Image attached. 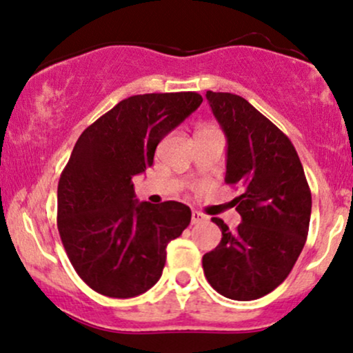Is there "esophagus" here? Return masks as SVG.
<instances>
[{
  "label": "esophagus",
  "mask_w": 353,
  "mask_h": 353,
  "mask_svg": "<svg viewBox=\"0 0 353 353\" xmlns=\"http://www.w3.org/2000/svg\"><path fill=\"white\" fill-rule=\"evenodd\" d=\"M205 219H206V216L203 213H200V211H196V210L192 211V225H198V223L205 221Z\"/></svg>",
  "instance_id": "34e87169"
}]
</instances>
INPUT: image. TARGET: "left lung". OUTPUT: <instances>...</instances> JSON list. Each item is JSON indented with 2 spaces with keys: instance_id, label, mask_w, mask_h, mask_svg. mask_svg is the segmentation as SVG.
<instances>
[{
  "instance_id": "1",
  "label": "left lung",
  "mask_w": 353,
  "mask_h": 353,
  "mask_svg": "<svg viewBox=\"0 0 353 353\" xmlns=\"http://www.w3.org/2000/svg\"><path fill=\"white\" fill-rule=\"evenodd\" d=\"M228 140V185L243 221L234 231L219 218L221 241L203 256V271L214 291L234 301H254L279 285L307 239L312 196L291 140L246 99L206 92Z\"/></svg>"
}]
</instances>
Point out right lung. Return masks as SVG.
Segmentation results:
<instances>
[{"mask_svg":"<svg viewBox=\"0 0 353 353\" xmlns=\"http://www.w3.org/2000/svg\"><path fill=\"white\" fill-rule=\"evenodd\" d=\"M196 92L120 101L82 132L57 185V230L70 264L95 292L128 299L157 284L167 246L190 225L183 203L135 200L132 178L157 145L201 105Z\"/></svg>","mask_w":353,"mask_h":353,"instance_id":"right-lung-1","label":"right lung"}]
</instances>
